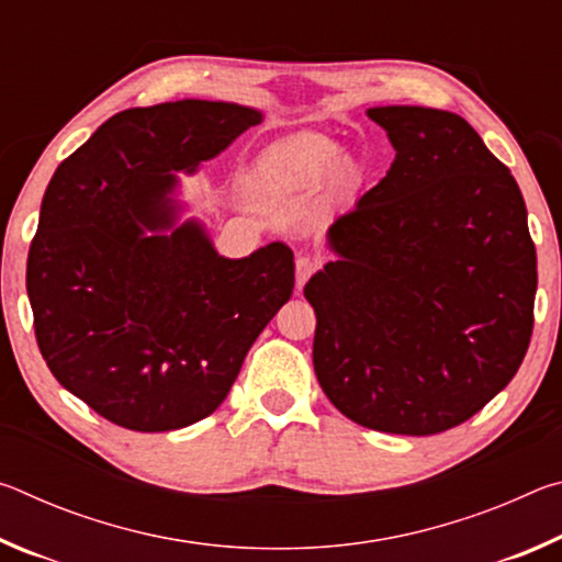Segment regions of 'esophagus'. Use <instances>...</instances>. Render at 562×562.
Returning a JSON list of instances; mask_svg holds the SVG:
<instances>
[{
  "label": "esophagus",
  "mask_w": 562,
  "mask_h": 562,
  "mask_svg": "<svg viewBox=\"0 0 562 562\" xmlns=\"http://www.w3.org/2000/svg\"><path fill=\"white\" fill-rule=\"evenodd\" d=\"M315 270H317V260H312L310 255H302V258H297V262H294V274H297V288H302V284L312 278V272H315Z\"/></svg>",
  "instance_id": "1"
}]
</instances>
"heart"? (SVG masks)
Listing matches in <instances>:
<instances>
[{"instance_id": "heart-1", "label": "heart", "mask_w": 562, "mask_h": 562, "mask_svg": "<svg viewBox=\"0 0 562 562\" xmlns=\"http://www.w3.org/2000/svg\"><path fill=\"white\" fill-rule=\"evenodd\" d=\"M335 170L339 186L347 188L355 183L357 166L351 160H341V146L322 133H302V136L282 140L258 164V173L268 183L288 190L317 188Z\"/></svg>"}]
</instances>
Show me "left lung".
<instances>
[{"mask_svg": "<svg viewBox=\"0 0 562 562\" xmlns=\"http://www.w3.org/2000/svg\"><path fill=\"white\" fill-rule=\"evenodd\" d=\"M392 168L327 240L339 260L304 284L315 374L367 429L431 436L481 412L516 376L538 270L510 170L451 111L376 106Z\"/></svg>", "mask_w": 562, "mask_h": 562, "instance_id": "1", "label": "left lung"}]
</instances>
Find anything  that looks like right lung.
I'll use <instances>...</instances> for the list:
<instances>
[{
  "label": "right lung",
  "instance_id": "add662e5",
  "mask_svg": "<svg viewBox=\"0 0 562 562\" xmlns=\"http://www.w3.org/2000/svg\"><path fill=\"white\" fill-rule=\"evenodd\" d=\"M260 121L201 99L121 111L46 186L26 260L36 345L56 382L111 424L154 434L211 416L292 297L288 245L227 260L201 223L169 229L176 173Z\"/></svg>",
  "mask_w": 562,
  "mask_h": 562
}]
</instances>
